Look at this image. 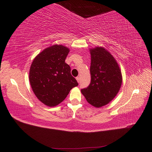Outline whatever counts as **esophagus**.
<instances>
[{
	"label": "esophagus",
	"instance_id": "34e87169",
	"mask_svg": "<svg viewBox=\"0 0 152 152\" xmlns=\"http://www.w3.org/2000/svg\"><path fill=\"white\" fill-rule=\"evenodd\" d=\"M76 80H77V82H79V80H80V78H79V77H76Z\"/></svg>",
	"mask_w": 152,
	"mask_h": 152
}]
</instances>
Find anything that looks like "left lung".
I'll list each match as a JSON object with an SVG mask.
<instances>
[{
	"label": "left lung",
	"mask_w": 152,
	"mask_h": 152,
	"mask_svg": "<svg viewBox=\"0 0 152 152\" xmlns=\"http://www.w3.org/2000/svg\"><path fill=\"white\" fill-rule=\"evenodd\" d=\"M91 83L81 89L87 102L95 107L108 104L115 97L122 82L115 59L103 48L91 49Z\"/></svg>",
	"instance_id": "left-lung-1"
}]
</instances>
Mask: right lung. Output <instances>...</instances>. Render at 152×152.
I'll return each mask as SVG.
<instances>
[{
  "label": "right lung",
  "instance_id": "1",
  "mask_svg": "<svg viewBox=\"0 0 152 152\" xmlns=\"http://www.w3.org/2000/svg\"><path fill=\"white\" fill-rule=\"evenodd\" d=\"M69 49L54 45L35 58L30 69L29 80L34 94L41 102L54 107L66 98L73 87L78 86L65 63Z\"/></svg>",
  "mask_w": 152,
  "mask_h": 152
}]
</instances>
